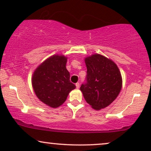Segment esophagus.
Returning a JSON list of instances; mask_svg holds the SVG:
<instances>
[{
    "label": "esophagus",
    "instance_id": "esophagus-1",
    "mask_svg": "<svg viewBox=\"0 0 151 151\" xmlns=\"http://www.w3.org/2000/svg\"><path fill=\"white\" fill-rule=\"evenodd\" d=\"M75 85H76V87H77V89H79V82L76 83V84H75Z\"/></svg>",
    "mask_w": 151,
    "mask_h": 151
}]
</instances>
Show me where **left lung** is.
Returning a JSON list of instances; mask_svg holds the SVG:
<instances>
[{"instance_id":"left-lung-1","label":"left lung","mask_w":151,"mask_h":151,"mask_svg":"<svg viewBox=\"0 0 151 151\" xmlns=\"http://www.w3.org/2000/svg\"><path fill=\"white\" fill-rule=\"evenodd\" d=\"M86 83L80 90L84 99L95 110L107 107L117 98L122 88V77L116 64L99 54L84 59Z\"/></svg>"}]
</instances>
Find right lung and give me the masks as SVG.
<instances>
[{"label":"right lung","mask_w":151,"mask_h":151,"mask_svg":"<svg viewBox=\"0 0 151 151\" xmlns=\"http://www.w3.org/2000/svg\"><path fill=\"white\" fill-rule=\"evenodd\" d=\"M67 58L54 55L42 62L32 76V85L35 95L45 104L58 108L64 104L76 86L70 80L66 68Z\"/></svg>","instance_id":"add662e5"}]
</instances>
